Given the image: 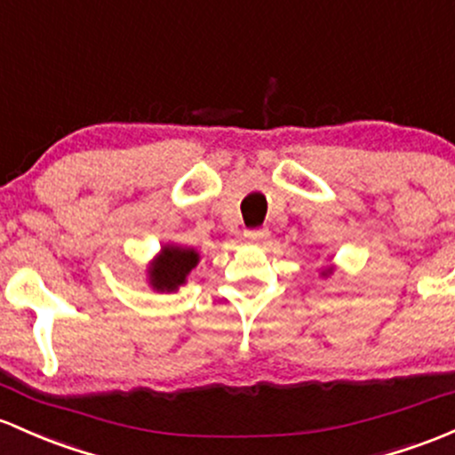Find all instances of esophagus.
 <instances>
[{
  "mask_svg": "<svg viewBox=\"0 0 455 455\" xmlns=\"http://www.w3.org/2000/svg\"><path fill=\"white\" fill-rule=\"evenodd\" d=\"M245 236L249 238V241H253V243H268V238H271V232H268L267 228L247 229Z\"/></svg>",
  "mask_w": 455,
  "mask_h": 455,
  "instance_id": "34e87169",
  "label": "esophagus"
}]
</instances>
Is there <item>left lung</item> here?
<instances>
[{"mask_svg": "<svg viewBox=\"0 0 455 455\" xmlns=\"http://www.w3.org/2000/svg\"><path fill=\"white\" fill-rule=\"evenodd\" d=\"M330 271H331V268H330ZM330 271H323V273H321V275H327V273H330Z\"/></svg>", "mask_w": 455, "mask_h": 455, "instance_id": "obj_1", "label": "left lung"}]
</instances>
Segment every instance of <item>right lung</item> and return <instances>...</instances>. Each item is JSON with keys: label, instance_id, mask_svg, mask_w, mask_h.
Returning <instances> with one entry per match:
<instances>
[{"label": "right lung", "instance_id": "add662e5", "mask_svg": "<svg viewBox=\"0 0 455 455\" xmlns=\"http://www.w3.org/2000/svg\"><path fill=\"white\" fill-rule=\"evenodd\" d=\"M199 265V253L188 247L164 245L149 267V284L158 292H175L187 284L188 273Z\"/></svg>", "mask_w": 455, "mask_h": 455}]
</instances>
